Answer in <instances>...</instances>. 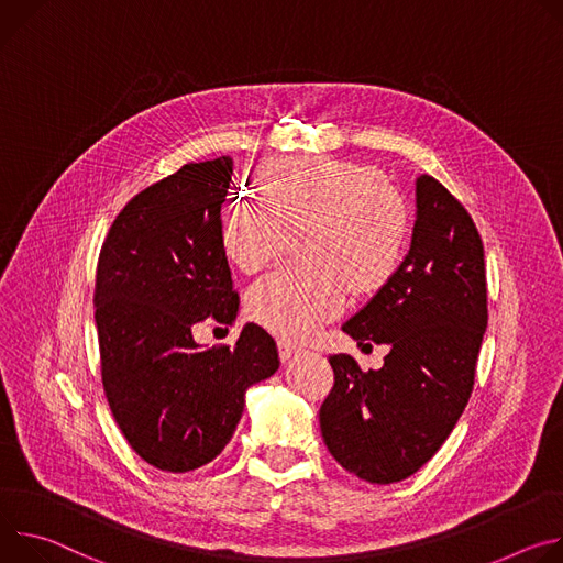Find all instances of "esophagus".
Returning <instances> with one entry per match:
<instances>
[{"label": "esophagus", "instance_id": "34e87169", "mask_svg": "<svg viewBox=\"0 0 563 563\" xmlns=\"http://www.w3.org/2000/svg\"><path fill=\"white\" fill-rule=\"evenodd\" d=\"M277 349H279V357H282L284 362H288V360H292L295 355L301 353V346H297L295 342H290V340H286V338H282V340L277 342Z\"/></svg>", "mask_w": 563, "mask_h": 563}]
</instances>
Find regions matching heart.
<instances>
[{
	"instance_id": "obj_1",
	"label": "heart",
	"mask_w": 563,
	"mask_h": 563,
	"mask_svg": "<svg viewBox=\"0 0 563 563\" xmlns=\"http://www.w3.org/2000/svg\"><path fill=\"white\" fill-rule=\"evenodd\" d=\"M262 199L241 197L221 217L223 255L243 273L268 266L297 236L299 266L279 268L247 292L266 329L303 338L335 318L353 292L385 288L407 255L409 212L396 187L366 163L292 156L260 169Z\"/></svg>"
}]
</instances>
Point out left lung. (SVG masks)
Wrapping results in <instances>:
<instances>
[{
	"label": "left lung",
	"mask_w": 563,
	"mask_h": 563,
	"mask_svg": "<svg viewBox=\"0 0 563 563\" xmlns=\"http://www.w3.org/2000/svg\"><path fill=\"white\" fill-rule=\"evenodd\" d=\"M485 327L481 234L448 187L422 174L402 266L342 327L357 344L389 346L383 368L362 371L346 353L329 357L335 385L320 407V427L333 459L378 485L418 472L472 396Z\"/></svg>",
	"instance_id": "8db88e82"
}]
</instances>
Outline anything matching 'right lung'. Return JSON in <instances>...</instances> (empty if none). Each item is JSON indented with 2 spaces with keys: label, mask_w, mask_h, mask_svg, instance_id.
Masks as SVG:
<instances>
[{
  "label": "right lung",
  "mask_w": 563,
  "mask_h": 563,
  "mask_svg": "<svg viewBox=\"0 0 563 563\" xmlns=\"http://www.w3.org/2000/svg\"><path fill=\"white\" fill-rule=\"evenodd\" d=\"M232 158L187 163L120 210L96 271L102 387L132 450L183 474L230 443L245 389L279 368L275 340L245 324L236 344L201 349L192 329L232 324L239 295L221 247Z\"/></svg>",
  "instance_id": "1"
}]
</instances>
